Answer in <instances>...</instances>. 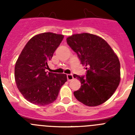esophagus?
Returning a JSON list of instances; mask_svg holds the SVG:
<instances>
[{
	"mask_svg": "<svg viewBox=\"0 0 135 135\" xmlns=\"http://www.w3.org/2000/svg\"><path fill=\"white\" fill-rule=\"evenodd\" d=\"M67 78H68V81H71L72 80H74V76L72 74H68L67 75Z\"/></svg>",
	"mask_w": 135,
	"mask_h": 135,
	"instance_id": "1",
	"label": "esophagus"
}]
</instances>
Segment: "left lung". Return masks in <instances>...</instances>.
Masks as SVG:
<instances>
[{"instance_id": "left-lung-1", "label": "left lung", "mask_w": 135, "mask_h": 135, "mask_svg": "<svg viewBox=\"0 0 135 135\" xmlns=\"http://www.w3.org/2000/svg\"><path fill=\"white\" fill-rule=\"evenodd\" d=\"M66 40L86 70V76L74 74L82 84L74 92L75 97L87 106L102 104L110 98L120 83L118 57L105 40L94 34H74Z\"/></svg>"}]
</instances>
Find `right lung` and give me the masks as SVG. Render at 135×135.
<instances>
[{
  "label": "right lung",
  "instance_id": "right-lung-1",
  "mask_svg": "<svg viewBox=\"0 0 135 135\" xmlns=\"http://www.w3.org/2000/svg\"><path fill=\"white\" fill-rule=\"evenodd\" d=\"M64 36L45 32L27 42L15 67L17 86L30 103L46 105L55 101L61 87L67 81L65 74L46 71L49 61L59 46Z\"/></svg>",
  "mask_w": 135,
  "mask_h": 135
}]
</instances>
